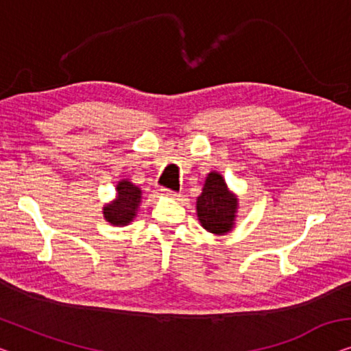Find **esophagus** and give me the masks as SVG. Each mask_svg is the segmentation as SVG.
Returning <instances> with one entry per match:
<instances>
[{"label": "esophagus", "mask_w": 351, "mask_h": 351, "mask_svg": "<svg viewBox=\"0 0 351 351\" xmlns=\"http://www.w3.org/2000/svg\"><path fill=\"white\" fill-rule=\"evenodd\" d=\"M160 192H162V195L170 197V198H178V197H180V193H176L173 191H170V189H160Z\"/></svg>", "instance_id": "34e87169"}]
</instances>
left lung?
Wrapping results in <instances>:
<instances>
[{
    "label": "left lung",
    "instance_id": "left-lung-1",
    "mask_svg": "<svg viewBox=\"0 0 351 351\" xmlns=\"http://www.w3.org/2000/svg\"><path fill=\"white\" fill-rule=\"evenodd\" d=\"M237 213L238 197L230 192L221 173L211 171L197 198V216L202 227L209 233L226 234L234 227Z\"/></svg>",
    "mask_w": 351,
    "mask_h": 351
}]
</instances>
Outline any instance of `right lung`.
Returning <instances> with one entry per match:
<instances>
[{"label": "right lung", "instance_id": "obj_1", "mask_svg": "<svg viewBox=\"0 0 351 351\" xmlns=\"http://www.w3.org/2000/svg\"><path fill=\"white\" fill-rule=\"evenodd\" d=\"M142 202V191L129 180H121L117 186V198L104 206V217L112 226H129L137 216Z\"/></svg>", "mask_w": 351, "mask_h": 351}]
</instances>
